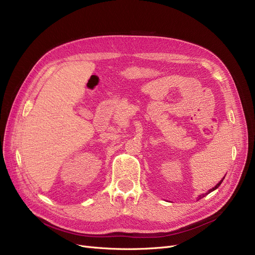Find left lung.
Masks as SVG:
<instances>
[{"label":"left lung","instance_id":"left-lung-1","mask_svg":"<svg viewBox=\"0 0 255 255\" xmlns=\"http://www.w3.org/2000/svg\"><path fill=\"white\" fill-rule=\"evenodd\" d=\"M222 181H223V180H222ZM222 181H220V182L218 183V184H217V185H216L215 187H213L212 189H209V192H210V191H212V190H215V189H217V188H218V187H219V186L221 185V183H222ZM205 196H206V195H201V196H199V200H200V199H202V198H204Z\"/></svg>","mask_w":255,"mask_h":255}]
</instances>
